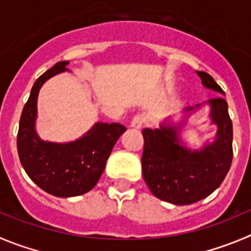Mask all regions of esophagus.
<instances>
[{
	"mask_svg": "<svg viewBox=\"0 0 251 251\" xmlns=\"http://www.w3.org/2000/svg\"><path fill=\"white\" fill-rule=\"evenodd\" d=\"M145 123V118L142 116V115H136L135 118L131 120V124L130 126L132 128H135V130H141L142 128V125H144Z\"/></svg>",
	"mask_w": 251,
	"mask_h": 251,
	"instance_id": "1",
	"label": "esophagus"
}]
</instances>
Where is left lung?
I'll return each instance as SVG.
<instances>
[{
  "mask_svg": "<svg viewBox=\"0 0 251 251\" xmlns=\"http://www.w3.org/2000/svg\"><path fill=\"white\" fill-rule=\"evenodd\" d=\"M204 88L223 94L205 72H197ZM203 104L210 106L211 123L217 126L215 139L201 149H192L181 140V127ZM182 120L165 119L160 128H145L142 175L150 191L158 200L176 205L196 203L212 194L226 178L233 160V124L228 104L217 97L196 107H186Z\"/></svg>",
  "mask_w": 251,
  "mask_h": 251,
  "instance_id": "left-lung-1",
  "label": "left lung"
}]
</instances>
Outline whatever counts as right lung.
I'll return each instance as SVG.
<instances>
[{"instance_id":"obj_1","label":"right lung","mask_w":251,"mask_h":251,"mask_svg":"<svg viewBox=\"0 0 251 251\" xmlns=\"http://www.w3.org/2000/svg\"><path fill=\"white\" fill-rule=\"evenodd\" d=\"M68 60L58 62L42 74L23 107L17 136L21 163L32 181L51 196H81L101 177L114 145L126 131L120 124L95 123L83 136L69 142L46 141L36 130L37 101L43 84L59 73L69 72Z\"/></svg>"}]
</instances>
